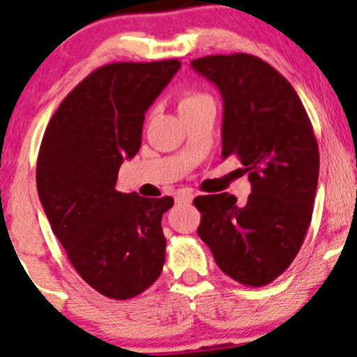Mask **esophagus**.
<instances>
[{"label": "esophagus", "mask_w": 357, "mask_h": 357, "mask_svg": "<svg viewBox=\"0 0 357 357\" xmlns=\"http://www.w3.org/2000/svg\"><path fill=\"white\" fill-rule=\"evenodd\" d=\"M191 199H193V193L191 191H179L176 195V203H191Z\"/></svg>", "instance_id": "1"}]
</instances>
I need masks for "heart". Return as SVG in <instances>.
Masks as SVG:
<instances>
[{"label": "heart", "mask_w": 357, "mask_h": 357, "mask_svg": "<svg viewBox=\"0 0 357 357\" xmlns=\"http://www.w3.org/2000/svg\"><path fill=\"white\" fill-rule=\"evenodd\" d=\"M205 103L213 105V100H211L210 95H206V93H199V91H190L179 100V109L198 107V105H205Z\"/></svg>", "instance_id": "b5f03b06"}]
</instances>
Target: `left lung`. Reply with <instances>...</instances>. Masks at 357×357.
I'll list each match as a JSON object with an SVG mask.
<instances>
[{
	"mask_svg": "<svg viewBox=\"0 0 357 357\" xmlns=\"http://www.w3.org/2000/svg\"><path fill=\"white\" fill-rule=\"evenodd\" d=\"M191 66L220 89L222 159H237L252 186L244 205L229 193L195 198L198 236L227 276L264 287L287 271L312 222L320 162L312 121L293 86L259 57Z\"/></svg>",
	"mask_w": 357,
	"mask_h": 357,
	"instance_id": "obj_1",
	"label": "left lung"
}]
</instances>
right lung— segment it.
Masks as SVG:
<instances>
[{
    "mask_svg": "<svg viewBox=\"0 0 357 357\" xmlns=\"http://www.w3.org/2000/svg\"><path fill=\"white\" fill-rule=\"evenodd\" d=\"M181 62H113L59 105L42 139L37 191L54 236L77 274L113 300L140 295L160 276L171 197L116 191L119 169L142 144L146 112Z\"/></svg>",
    "mask_w": 357,
    "mask_h": 357,
    "instance_id": "1",
    "label": "right lung"
}]
</instances>
